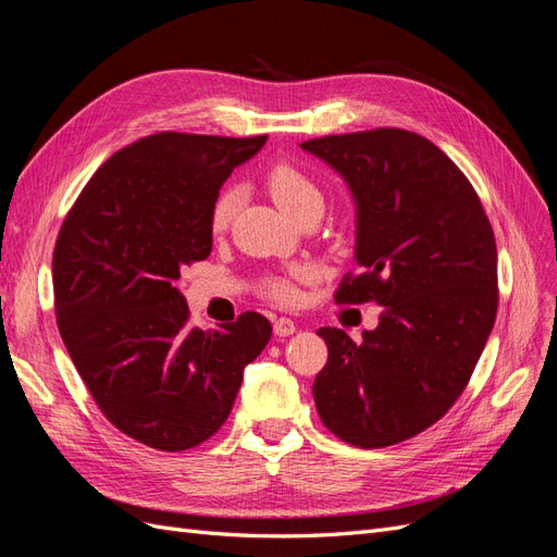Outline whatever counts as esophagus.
<instances>
[{"label": "esophagus", "instance_id": "34e87169", "mask_svg": "<svg viewBox=\"0 0 557 557\" xmlns=\"http://www.w3.org/2000/svg\"><path fill=\"white\" fill-rule=\"evenodd\" d=\"M295 330H297V325L293 323L290 318H276L274 320V334L276 336H290V334H295Z\"/></svg>", "mask_w": 557, "mask_h": 557}]
</instances>
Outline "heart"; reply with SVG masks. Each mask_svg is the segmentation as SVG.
<instances>
[{
  "mask_svg": "<svg viewBox=\"0 0 557 557\" xmlns=\"http://www.w3.org/2000/svg\"><path fill=\"white\" fill-rule=\"evenodd\" d=\"M264 185L276 199V205L293 218L305 213L311 207H323V193H320L318 183L305 170H299L297 164L276 162L272 170L264 174ZM237 205H239L237 188L221 190V195L213 199V207H211V218H209L211 232L221 234L230 227L234 211H237ZM315 276H318V269L313 264L297 262L285 269L283 274L267 278L264 293L272 299L281 301V305H295L299 299V285L311 283Z\"/></svg>",
  "mask_w": 557,
  "mask_h": 557,
  "instance_id": "b5f03b06",
  "label": "heart"
}]
</instances>
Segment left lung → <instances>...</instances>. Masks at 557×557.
Segmentation results:
<instances>
[{"mask_svg":"<svg viewBox=\"0 0 557 557\" xmlns=\"http://www.w3.org/2000/svg\"><path fill=\"white\" fill-rule=\"evenodd\" d=\"M339 174L356 205L362 274L336 301L383 307L356 344L320 327V420L339 440L381 448L434 425L460 397L497 315V246L481 199L420 134L372 129L299 144Z\"/></svg>","mask_w":557,"mask_h":557,"instance_id":"8db88e82","label":"left lung"}]
</instances>
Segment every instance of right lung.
<instances>
[{"instance_id":"add662e5","label":"right lung","mask_w":557,"mask_h":557,"mask_svg":"<svg viewBox=\"0 0 557 557\" xmlns=\"http://www.w3.org/2000/svg\"><path fill=\"white\" fill-rule=\"evenodd\" d=\"M267 137L162 132L109 158L66 213L53 252L58 327L111 423L150 448L185 450L227 420L244 369L272 339L260 313L199 330L181 269L207 260L213 199Z\"/></svg>"}]
</instances>
